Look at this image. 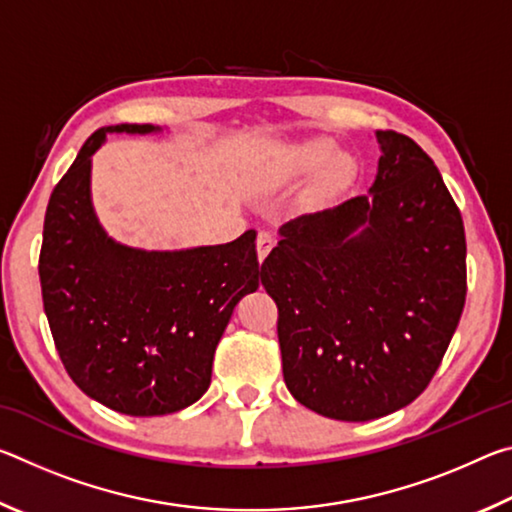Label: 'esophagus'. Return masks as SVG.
Returning <instances> with one entry per match:
<instances>
[{
  "mask_svg": "<svg viewBox=\"0 0 512 512\" xmlns=\"http://www.w3.org/2000/svg\"><path fill=\"white\" fill-rule=\"evenodd\" d=\"M273 246H275V239H273L271 232H266V230L259 232V235H257V257H259V262H264L266 255L271 253Z\"/></svg>",
  "mask_w": 512,
  "mask_h": 512,
  "instance_id": "1",
  "label": "esophagus"
}]
</instances>
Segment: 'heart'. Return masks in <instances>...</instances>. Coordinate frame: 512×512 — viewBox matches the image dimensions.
Listing matches in <instances>:
<instances>
[{
    "instance_id": "1",
    "label": "heart",
    "mask_w": 512,
    "mask_h": 512,
    "mask_svg": "<svg viewBox=\"0 0 512 512\" xmlns=\"http://www.w3.org/2000/svg\"><path fill=\"white\" fill-rule=\"evenodd\" d=\"M323 167H327L325 183L339 185L350 178L352 160L345 153H339V146H336L334 140H329V137H311V140L302 142L291 153V158L284 164L280 176H309V173H316Z\"/></svg>"
}]
</instances>
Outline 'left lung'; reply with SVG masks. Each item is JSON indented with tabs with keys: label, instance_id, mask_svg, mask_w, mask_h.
Instances as JSON below:
<instances>
[{
	"label": "left lung",
	"instance_id": "obj_1",
	"mask_svg": "<svg viewBox=\"0 0 512 512\" xmlns=\"http://www.w3.org/2000/svg\"><path fill=\"white\" fill-rule=\"evenodd\" d=\"M368 194L280 228L262 264L282 372L325 418L366 422L411 404L443 361L465 305V230L436 164L377 131Z\"/></svg>",
	"mask_w": 512,
	"mask_h": 512
}]
</instances>
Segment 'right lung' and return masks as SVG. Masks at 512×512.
I'll return each mask as SVG.
<instances>
[{
    "label": "right lung",
    "instance_id": "1",
    "mask_svg": "<svg viewBox=\"0 0 512 512\" xmlns=\"http://www.w3.org/2000/svg\"><path fill=\"white\" fill-rule=\"evenodd\" d=\"M160 131L117 124L88 137L51 192L38 264L67 375L92 400L142 418L201 400L232 311L262 280L255 230L183 250L133 248L103 230L92 205V155L108 133Z\"/></svg>",
    "mask_w": 512,
    "mask_h": 512
}]
</instances>
